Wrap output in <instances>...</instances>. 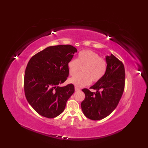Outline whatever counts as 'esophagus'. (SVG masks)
Segmentation results:
<instances>
[{
  "label": "esophagus",
  "instance_id": "esophagus-1",
  "mask_svg": "<svg viewBox=\"0 0 148 148\" xmlns=\"http://www.w3.org/2000/svg\"><path fill=\"white\" fill-rule=\"evenodd\" d=\"M79 90H80V88H77V86H75V91H76V92H77V91H79Z\"/></svg>",
  "mask_w": 148,
  "mask_h": 148
}]
</instances>
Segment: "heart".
Returning <instances> with one entry per match:
<instances>
[{"instance_id":"obj_1","label":"heart","mask_w":148,"mask_h":148,"mask_svg":"<svg viewBox=\"0 0 148 148\" xmlns=\"http://www.w3.org/2000/svg\"><path fill=\"white\" fill-rule=\"evenodd\" d=\"M69 75L73 76L79 71L81 73L69 79V82L77 87H83L90 81L96 83L106 74L108 64L104 58L92 50H83L77 55L76 60L72 59L67 64Z\"/></svg>"}]
</instances>
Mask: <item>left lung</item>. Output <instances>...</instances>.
I'll return each mask as SVG.
<instances>
[{"label": "left lung", "instance_id": "1", "mask_svg": "<svg viewBox=\"0 0 148 148\" xmlns=\"http://www.w3.org/2000/svg\"><path fill=\"white\" fill-rule=\"evenodd\" d=\"M108 69L101 79L90 88L82 90L85 99L81 102L83 112L88 118L100 120L109 116L117 107L125 88V72L123 63L111 54L106 56Z\"/></svg>", "mask_w": 148, "mask_h": 148}]
</instances>
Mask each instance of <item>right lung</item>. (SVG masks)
Wrapping results in <instances>:
<instances>
[{
    "mask_svg": "<svg viewBox=\"0 0 148 148\" xmlns=\"http://www.w3.org/2000/svg\"><path fill=\"white\" fill-rule=\"evenodd\" d=\"M77 49L71 45L49 46L30 58L25 72L24 91L29 104L44 117L53 118L64 111L74 86L60 87L69 76L68 62Z\"/></svg>",
    "mask_w": 148,
    "mask_h": 148,
    "instance_id": "1",
    "label": "right lung"
}]
</instances>
